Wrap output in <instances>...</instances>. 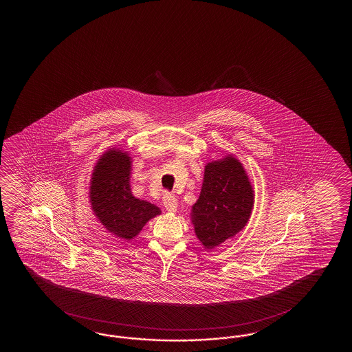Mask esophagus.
<instances>
[{
    "mask_svg": "<svg viewBox=\"0 0 352 352\" xmlns=\"http://www.w3.org/2000/svg\"><path fill=\"white\" fill-rule=\"evenodd\" d=\"M164 205H165L166 210H167L168 212H175V211H177L179 202H177V199H176L173 194L166 192V194L164 195Z\"/></svg>",
    "mask_w": 352,
    "mask_h": 352,
    "instance_id": "1",
    "label": "esophagus"
}]
</instances>
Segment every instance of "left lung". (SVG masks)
Here are the masks:
<instances>
[{"mask_svg": "<svg viewBox=\"0 0 352 352\" xmlns=\"http://www.w3.org/2000/svg\"><path fill=\"white\" fill-rule=\"evenodd\" d=\"M253 206L254 190L239 160L226 155L211 161L190 214L196 238L208 250L219 247L245 228Z\"/></svg>", "mask_w": 352, "mask_h": 352, "instance_id": "8db88e82", "label": "left lung"}]
</instances>
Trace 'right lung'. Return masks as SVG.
<instances>
[{"mask_svg": "<svg viewBox=\"0 0 352 352\" xmlns=\"http://www.w3.org/2000/svg\"><path fill=\"white\" fill-rule=\"evenodd\" d=\"M131 171L128 151L113 147L98 158L89 186L90 208L98 221L126 241L135 239L151 219L161 214L155 204L133 196Z\"/></svg>", "mask_w": 352, "mask_h": 352, "instance_id": "right-lung-1", "label": "right lung"}]
</instances>
